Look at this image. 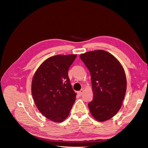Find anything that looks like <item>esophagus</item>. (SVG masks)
I'll return each instance as SVG.
<instances>
[{
    "label": "esophagus",
    "instance_id": "obj_1",
    "mask_svg": "<svg viewBox=\"0 0 148 148\" xmlns=\"http://www.w3.org/2000/svg\"><path fill=\"white\" fill-rule=\"evenodd\" d=\"M83 92H84V90L83 89H81L80 91H79V92H77V93H78V95H83Z\"/></svg>",
    "mask_w": 148,
    "mask_h": 148
}]
</instances>
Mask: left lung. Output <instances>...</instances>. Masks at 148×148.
Listing matches in <instances>:
<instances>
[{"label":"left lung","instance_id":"left-lung-1","mask_svg":"<svg viewBox=\"0 0 148 148\" xmlns=\"http://www.w3.org/2000/svg\"><path fill=\"white\" fill-rule=\"evenodd\" d=\"M92 79L93 99L91 114L99 121L113 117L120 109L127 90V79L120 63L111 53L96 50L81 54Z\"/></svg>","mask_w":148,"mask_h":148}]
</instances>
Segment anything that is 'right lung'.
Listing matches in <instances>:
<instances>
[{
    "instance_id": "right-lung-1",
    "label": "right lung",
    "mask_w": 148,
    "mask_h": 148,
    "mask_svg": "<svg viewBox=\"0 0 148 148\" xmlns=\"http://www.w3.org/2000/svg\"><path fill=\"white\" fill-rule=\"evenodd\" d=\"M76 55H58L44 62L32 82V94L39 111L49 120L62 122L67 118L76 100L68 71Z\"/></svg>"
}]
</instances>
